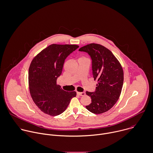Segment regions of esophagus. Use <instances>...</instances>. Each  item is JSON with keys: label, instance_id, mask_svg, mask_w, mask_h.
Segmentation results:
<instances>
[{"label": "esophagus", "instance_id": "34e87169", "mask_svg": "<svg viewBox=\"0 0 153 153\" xmlns=\"http://www.w3.org/2000/svg\"><path fill=\"white\" fill-rule=\"evenodd\" d=\"M77 94H78L79 96H85V93L84 92H82V93L78 92V93H77Z\"/></svg>", "mask_w": 153, "mask_h": 153}]
</instances>
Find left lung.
Segmentation results:
<instances>
[{
    "instance_id": "left-lung-1",
    "label": "left lung",
    "mask_w": 153,
    "mask_h": 153,
    "mask_svg": "<svg viewBox=\"0 0 153 153\" xmlns=\"http://www.w3.org/2000/svg\"><path fill=\"white\" fill-rule=\"evenodd\" d=\"M79 51L90 56L93 77L98 82L94 92H86L91 97V102L85 107L94 114L104 113L120 97L123 84L122 67L111 51L100 45L91 43L81 48Z\"/></svg>"
}]
</instances>
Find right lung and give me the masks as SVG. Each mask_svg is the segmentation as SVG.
<instances>
[{"mask_svg": "<svg viewBox=\"0 0 153 153\" xmlns=\"http://www.w3.org/2000/svg\"><path fill=\"white\" fill-rule=\"evenodd\" d=\"M79 46L53 44L40 51L32 60L28 71V84L33 102L43 113L57 116L63 113L75 91L68 92L57 84L66 58Z\"/></svg>", "mask_w": 153, "mask_h": 153, "instance_id": "obj_1", "label": "right lung"}]
</instances>
